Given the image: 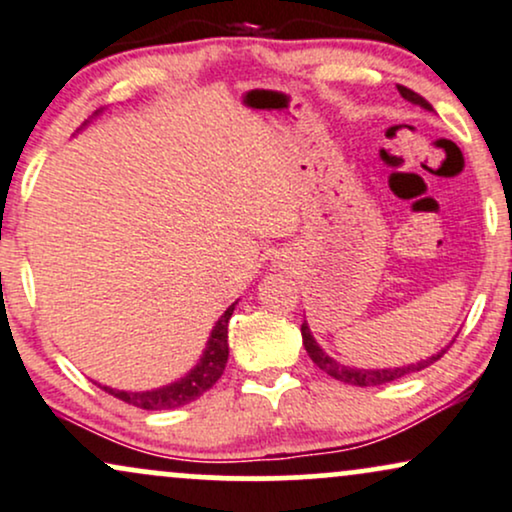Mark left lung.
Returning a JSON list of instances; mask_svg holds the SVG:
<instances>
[{
  "label": "left lung",
  "instance_id": "left-lung-1",
  "mask_svg": "<svg viewBox=\"0 0 512 512\" xmlns=\"http://www.w3.org/2000/svg\"><path fill=\"white\" fill-rule=\"evenodd\" d=\"M398 90H400V95L405 100H410V102H414V105L424 107V110H431L429 102H426L419 93H414V90H410L407 86H398ZM302 340H304L306 352H309V357L314 359V364L318 366V369L326 371L328 376L338 378V381H342V383H350V386H359V388H376V386H383V383L398 381V378L407 376V374H414V371H422V369H426V366L438 362V359H441L450 347V345L443 347V350L434 354V357L422 359V362H417V364L400 366V369H352V366H342V364L335 362V359H330L328 354L316 345L314 335H311V330H309V326H306V323H302Z\"/></svg>",
  "mask_w": 512,
  "mask_h": 512
}]
</instances>
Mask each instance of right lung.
<instances>
[{
  "label": "right lung",
  "mask_w": 512,
  "mask_h": 512,
  "mask_svg": "<svg viewBox=\"0 0 512 512\" xmlns=\"http://www.w3.org/2000/svg\"><path fill=\"white\" fill-rule=\"evenodd\" d=\"M232 311H234V304L220 316V321L215 323L201 362H198L194 369H191V374H186L182 381L158 390H146V393H126V390H112V388H102V390H107V393L114 395L117 400H124L126 405L141 407V410H172V407H182L186 402H194L196 398H201L206 390L215 386V381H218L222 371H225L227 357H230V345H227V323H230Z\"/></svg>",
  "instance_id": "right-lung-1"
}]
</instances>
